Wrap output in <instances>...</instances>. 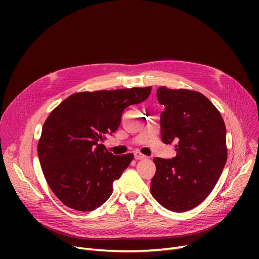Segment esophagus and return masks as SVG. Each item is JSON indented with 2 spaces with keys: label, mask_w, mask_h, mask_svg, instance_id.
Returning a JSON list of instances; mask_svg holds the SVG:
<instances>
[{
  "label": "esophagus",
  "mask_w": 259,
  "mask_h": 259,
  "mask_svg": "<svg viewBox=\"0 0 259 259\" xmlns=\"http://www.w3.org/2000/svg\"><path fill=\"white\" fill-rule=\"evenodd\" d=\"M134 158L135 159H144V158H146V156L144 154H142L141 152H135L134 153Z\"/></svg>",
  "instance_id": "obj_1"
}]
</instances>
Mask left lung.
<instances>
[{
	"label": "left lung",
	"instance_id": "1",
	"mask_svg": "<svg viewBox=\"0 0 259 259\" xmlns=\"http://www.w3.org/2000/svg\"><path fill=\"white\" fill-rule=\"evenodd\" d=\"M157 100L164 144L175 145L176 156L155 157L151 194L173 212L189 211L203 201L219 181L227 161L226 126L216 107L205 95L188 89L161 86Z\"/></svg>",
	"mask_w": 259,
	"mask_h": 259
}]
</instances>
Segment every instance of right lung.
Wrapping results in <instances>:
<instances>
[{
	"label": "right lung",
	"mask_w": 259,
	"mask_h": 259,
	"mask_svg": "<svg viewBox=\"0 0 259 259\" xmlns=\"http://www.w3.org/2000/svg\"><path fill=\"white\" fill-rule=\"evenodd\" d=\"M151 87L71 94L44 122L37 155L52 192L76 211L101 207L133 154L113 155L102 142L120 125L130 105L148 99Z\"/></svg>",
	"instance_id": "1"
}]
</instances>
